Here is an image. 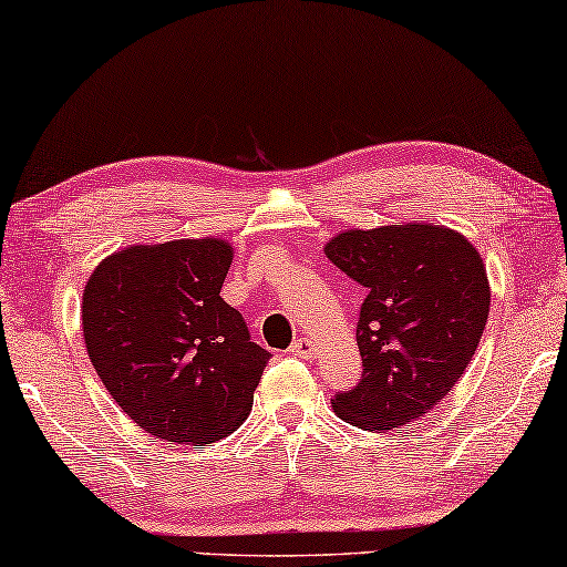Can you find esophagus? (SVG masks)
Instances as JSON below:
<instances>
[{"mask_svg":"<svg viewBox=\"0 0 567 567\" xmlns=\"http://www.w3.org/2000/svg\"><path fill=\"white\" fill-rule=\"evenodd\" d=\"M289 351H291L293 357L306 359V361H311L313 357H317V347H313L311 339H296Z\"/></svg>","mask_w":567,"mask_h":567,"instance_id":"34e87169","label":"esophagus"}]
</instances>
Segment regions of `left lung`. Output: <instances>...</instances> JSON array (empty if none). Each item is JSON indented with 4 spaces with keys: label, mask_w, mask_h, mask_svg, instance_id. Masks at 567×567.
<instances>
[{
    "label": "left lung",
    "mask_w": 567,
    "mask_h": 567,
    "mask_svg": "<svg viewBox=\"0 0 567 567\" xmlns=\"http://www.w3.org/2000/svg\"><path fill=\"white\" fill-rule=\"evenodd\" d=\"M367 289L357 347L364 374L331 406L369 432L406 426L465 374L489 313V281L467 236L434 223L349 228L323 246Z\"/></svg>",
    "instance_id": "1"
}]
</instances>
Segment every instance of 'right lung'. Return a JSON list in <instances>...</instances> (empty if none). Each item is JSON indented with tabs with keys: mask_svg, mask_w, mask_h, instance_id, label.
Listing matches in <instances>:
<instances>
[{
	"mask_svg": "<svg viewBox=\"0 0 567 567\" xmlns=\"http://www.w3.org/2000/svg\"><path fill=\"white\" fill-rule=\"evenodd\" d=\"M223 238H178L102 258L82 293V337L110 396L161 442L206 444L246 422L268 364L220 299Z\"/></svg>",
	"mask_w": 567,
	"mask_h": 567,
	"instance_id": "1",
	"label": "right lung"
}]
</instances>
